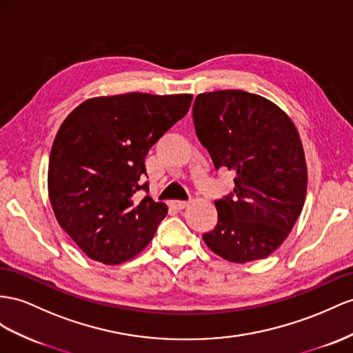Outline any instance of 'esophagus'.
I'll use <instances>...</instances> for the list:
<instances>
[{"label":"esophagus","mask_w":353,"mask_h":353,"mask_svg":"<svg viewBox=\"0 0 353 353\" xmlns=\"http://www.w3.org/2000/svg\"><path fill=\"white\" fill-rule=\"evenodd\" d=\"M171 205L176 207V209H179V210H182V209H185V207L189 205V203L188 201H179V200H176V201H171Z\"/></svg>","instance_id":"esophagus-1"}]
</instances>
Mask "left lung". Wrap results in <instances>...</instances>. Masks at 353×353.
Returning a JSON list of instances; mask_svg holds the SVG:
<instances>
[{
	"mask_svg": "<svg viewBox=\"0 0 353 353\" xmlns=\"http://www.w3.org/2000/svg\"><path fill=\"white\" fill-rule=\"evenodd\" d=\"M192 116L216 170L236 174L234 195L214 203L218 225L203 234L204 243L234 264L267 258L286 240L304 205L300 134L277 104L239 89L200 94Z\"/></svg>",
	"mask_w": 353,
	"mask_h": 353,
	"instance_id": "left-lung-1",
	"label": "left lung"
}]
</instances>
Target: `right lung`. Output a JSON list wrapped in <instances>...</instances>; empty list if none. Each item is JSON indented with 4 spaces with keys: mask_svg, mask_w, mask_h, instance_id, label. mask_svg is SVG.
<instances>
[{
    "mask_svg": "<svg viewBox=\"0 0 353 353\" xmlns=\"http://www.w3.org/2000/svg\"><path fill=\"white\" fill-rule=\"evenodd\" d=\"M192 94L130 92L77 105L53 140L48 191L55 218L86 256L116 265L137 256L168 207L140 200L144 158L188 113Z\"/></svg>",
    "mask_w": 353,
    "mask_h": 353,
    "instance_id": "right-lung-1",
    "label": "right lung"
}]
</instances>
